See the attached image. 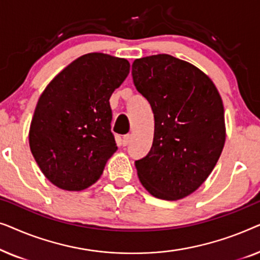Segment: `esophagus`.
I'll use <instances>...</instances> for the list:
<instances>
[{
    "mask_svg": "<svg viewBox=\"0 0 260 260\" xmlns=\"http://www.w3.org/2000/svg\"><path fill=\"white\" fill-rule=\"evenodd\" d=\"M130 141H131V135H125V136H124L123 140H122V144L124 145V147H125V145L130 143Z\"/></svg>",
    "mask_w": 260,
    "mask_h": 260,
    "instance_id": "esophagus-1",
    "label": "esophagus"
}]
</instances>
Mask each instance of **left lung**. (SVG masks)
Segmentation results:
<instances>
[{"label":"left lung","instance_id":"left-lung-1","mask_svg":"<svg viewBox=\"0 0 260 260\" xmlns=\"http://www.w3.org/2000/svg\"><path fill=\"white\" fill-rule=\"evenodd\" d=\"M133 78L155 118L150 151L135 162L138 179L152 197L180 200L205 182L221 155V95L205 72L169 54L136 59Z\"/></svg>","mask_w":260,"mask_h":260}]
</instances>
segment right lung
Segmentation results:
<instances>
[{
  "label": "right lung",
  "mask_w": 260,
  "mask_h": 260,
  "mask_svg": "<svg viewBox=\"0 0 260 260\" xmlns=\"http://www.w3.org/2000/svg\"><path fill=\"white\" fill-rule=\"evenodd\" d=\"M129 72L126 59L88 53L56 74L39 97L28 134L30 151L60 189L92 186L116 152L109 99Z\"/></svg>",
  "instance_id": "add662e5"
}]
</instances>
